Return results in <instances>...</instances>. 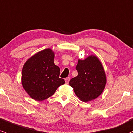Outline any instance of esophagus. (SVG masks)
<instances>
[{"mask_svg": "<svg viewBox=\"0 0 133 133\" xmlns=\"http://www.w3.org/2000/svg\"><path fill=\"white\" fill-rule=\"evenodd\" d=\"M69 80H70V78L69 77H68V78H66L65 79V83L66 84H68L69 82Z\"/></svg>", "mask_w": 133, "mask_h": 133, "instance_id": "obj_1", "label": "esophagus"}]
</instances>
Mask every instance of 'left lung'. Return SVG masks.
Listing matches in <instances>:
<instances>
[{"mask_svg":"<svg viewBox=\"0 0 133 133\" xmlns=\"http://www.w3.org/2000/svg\"><path fill=\"white\" fill-rule=\"evenodd\" d=\"M78 74L69 81L76 95L87 102L98 98L104 90L107 83L106 74L100 59L90 55L85 59H78L76 67Z\"/></svg>","mask_w":133,"mask_h":133,"instance_id":"1","label":"left lung"}]
</instances>
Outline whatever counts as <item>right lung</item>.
Returning a JSON list of instances; mask_svg holds the SVG:
<instances>
[{"instance_id": "right-lung-1", "label": "right lung", "mask_w": 133, "mask_h": 133, "mask_svg": "<svg viewBox=\"0 0 133 133\" xmlns=\"http://www.w3.org/2000/svg\"><path fill=\"white\" fill-rule=\"evenodd\" d=\"M54 57L52 49H46L29 58L23 65L22 86L33 100L47 99L65 83L63 79L59 78L60 68L54 62Z\"/></svg>"}]
</instances>
